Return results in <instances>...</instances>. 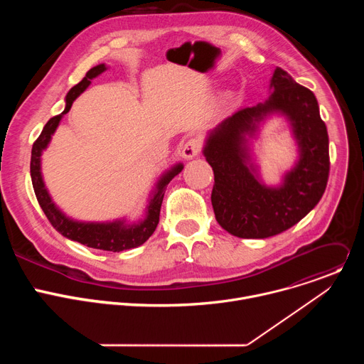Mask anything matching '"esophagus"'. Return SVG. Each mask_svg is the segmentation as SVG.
<instances>
[{"label":"esophagus","mask_w":364,"mask_h":364,"mask_svg":"<svg viewBox=\"0 0 364 364\" xmlns=\"http://www.w3.org/2000/svg\"><path fill=\"white\" fill-rule=\"evenodd\" d=\"M200 151H201V141L198 138H191L183 146V157L186 160H191L197 157Z\"/></svg>","instance_id":"obj_1"}]
</instances>
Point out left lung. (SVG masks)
<instances>
[{
  "label": "left lung",
  "instance_id": "8db88e82",
  "mask_svg": "<svg viewBox=\"0 0 364 364\" xmlns=\"http://www.w3.org/2000/svg\"><path fill=\"white\" fill-rule=\"evenodd\" d=\"M269 89L264 103L235 112L207 134L203 148L215 173L216 220L243 239L271 237L296 225L317 205L328 181V134L317 97L281 68L274 70ZM274 113L289 119L299 145L296 166L277 188L258 178L250 152L258 125Z\"/></svg>",
  "mask_w": 364,
  "mask_h": 364
}]
</instances>
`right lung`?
Wrapping results in <instances>:
<instances>
[{"instance_id": "add662e5", "label": "right lung", "mask_w": 364, "mask_h": 364, "mask_svg": "<svg viewBox=\"0 0 364 364\" xmlns=\"http://www.w3.org/2000/svg\"><path fill=\"white\" fill-rule=\"evenodd\" d=\"M107 69H108L107 65L103 63L92 68L86 73V76L68 92L65 99L66 100L65 111L60 115L48 119L40 136L33 144L30 174H31L33 188L40 207L43 209L44 215L47 216L48 222L51 223V226H53L60 235H63L70 240L79 242L87 247L109 250V252H122L127 249L141 246L154 233L155 228H157L160 222V210H161V203L164 198L166 188L168 183L177 174L181 173L183 170L181 163L173 166L160 177L146 204L145 218L134 223H127L125 219H119L114 222H77L70 219L59 209V207L55 204V201L51 200L41 176V154L47 148L51 139V135H53L55 131L58 129L63 115H66L70 111L72 103L80 93H83L87 89L92 79H95Z\"/></svg>"}]
</instances>
